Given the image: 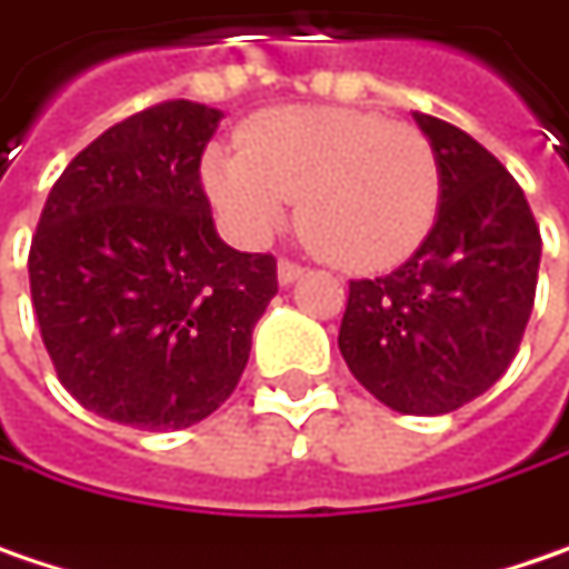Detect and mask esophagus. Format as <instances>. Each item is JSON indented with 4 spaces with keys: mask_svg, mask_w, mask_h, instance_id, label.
<instances>
[{
    "mask_svg": "<svg viewBox=\"0 0 569 569\" xmlns=\"http://www.w3.org/2000/svg\"><path fill=\"white\" fill-rule=\"evenodd\" d=\"M301 274H305V268H301L298 262H288V259H281V262H278V284H284V288H288V284H295Z\"/></svg>",
    "mask_w": 569,
    "mask_h": 569,
    "instance_id": "34e87169",
    "label": "esophagus"
}]
</instances>
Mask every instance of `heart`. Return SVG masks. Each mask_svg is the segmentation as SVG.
<instances>
[{
  "instance_id": "1",
  "label": "heart",
  "mask_w": 569,
  "mask_h": 569,
  "mask_svg": "<svg viewBox=\"0 0 569 569\" xmlns=\"http://www.w3.org/2000/svg\"><path fill=\"white\" fill-rule=\"evenodd\" d=\"M200 174L239 239H271L298 200L307 242L349 271L408 259L440 207V161L425 132L343 106L262 112L239 151L210 148Z\"/></svg>"
}]
</instances>
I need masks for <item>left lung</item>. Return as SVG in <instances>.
<instances>
[{
  "instance_id": "obj_1",
  "label": "left lung",
  "mask_w": 569,
  "mask_h": 569,
  "mask_svg": "<svg viewBox=\"0 0 569 569\" xmlns=\"http://www.w3.org/2000/svg\"><path fill=\"white\" fill-rule=\"evenodd\" d=\"M440 161L421 249L386 278L349 281L340 352L401 415H450L492 388L528 327L541 232L521 187L463 129L415 112Z\"/></svg>"
}]
</instances>
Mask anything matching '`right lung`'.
<instances>
[{"instance_id": "1", "label": "right lung", "mask_w": 569, "mask_h": 569, "mask_svg": "<svg viewBox=\"0 0 569 569\" xmlns=\"http://www.w3.org/2000/svg\"><path fill=\"white\" fill-rule=\"evenodd\" d=\"M223 112L171 100L106 129L48 193L28 278L63 388L106 421L181 430L213 415L278 295L274 259L213 226L200 158Z\"/></svg>"}]
</instances>
